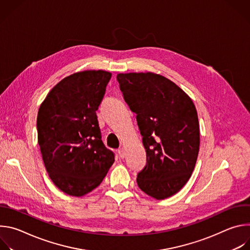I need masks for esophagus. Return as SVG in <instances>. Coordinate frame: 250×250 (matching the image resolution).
Here are the masks:
<instances>
[{"label": "esophagus", "instance_id": "1", "mask_svg": "<svg viewBox=\"0 0 250 250\" xmlns=\"http://www.w3.org/2000/svg\"><path fill=\"white\" fill-rule=\"evenodd\" d=\"M118 152H119V155H120L121 158H125V147L119 148Z\"/></svg>", "mask_w": 250, "mask_h": 250}]
</instances>
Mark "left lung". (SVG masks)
Listing matches in <instances>:
<instances>
[{"label": "left lung", "mask_w": 250, "mask_h": 250, "mask_svg": "<svg viewBox=\"0 0 250 250\" xmlns=\"http://www.w3.org/2000/svg\"><path fill=\"white\" fill-rule=\"evenodd\" d=\"M124 99L136 114L146 164L136 178L141 191L163 200L179 192L194 171L200 125L191 98L174 82L152 72L117 75Z\"/></svg>", "instance_id": "1"}]
</instances>
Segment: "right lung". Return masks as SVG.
Wrapping results in <instances>:
<instances>
[{
  "label": "right lung",
  "instance_id": "right-lung-1",
  "mask_svg": "<svg viewBox=\"0 0 250 250\" xmlns=\"http://www.w3.org/2000/svg\"><path fill=\"white\" fill-rule=\"evenodd\" d=\"M112 73L86 70L65 77L42 103L37 121L42 160L54 185L82 197L103 181L115 154L101 139L96 111Z\"/></svg>",
  "mask_w": 250,
  "mask_h": 250
}]
</instances>
